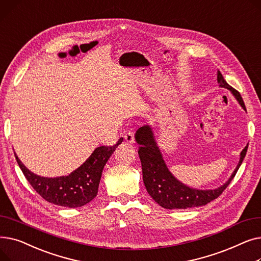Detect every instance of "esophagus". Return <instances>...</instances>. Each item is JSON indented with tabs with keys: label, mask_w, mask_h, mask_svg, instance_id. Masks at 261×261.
I'll list each match as a JSON object with an SVG mask.
<instances>
[{
	"label": "esophagus",
	"mask_w": 261,
	"mask_h": 261,
	"mask_svg": "<svg viewBox=\"0 0 261 261\" xmlns=\"http://www.w3.org/2000/svg\"><path fill=\"white\" fill-rule=\"evenodd\" d=\"M123 139L129 144H133L134 143V134L131 131H128L125 135H123Z\"/></svg>",
	"instance_id": "esophagus-1"
}]
</instances>
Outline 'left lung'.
<instances>
[{"mask_svg": "<svg viewBox=\"0 0 261 261\" xmlns=\"http://www.w3.org/2000/svg\"><path fill=\"white\" fill-rule=\"evenodd\" d=\"M217 80L221 88H225L231 92L239 105L245 110L240 93L227 84L220 71L217 73ZM135 141L140 145L139 155L142 163L143 181L148 194L160 206L167 210H186L190 207L203 206V205H206L211 201L217 199L229 185L230 181L234 179L246 151H248L249 146L246 145L241 151L238 165L227 182L216 189L202 190L188 187L172 175L165 164V161L163 160V155L155 142L151 127L146 125L139 128L135 133Z\"/></svg>", "mask_w": 261, "mask_h": 261, "instance_id": "obj_1", "label": "left lung"}]
</instances>
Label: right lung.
<instances>
[{
    "mask_svg": "<svg viewBox=\"0 0 261 261\" xmlns=\"http://www.w3.org/2000/svg\"><path fill=\"white\" fill-rule=\"evenodd\" d=\"M122 138L113 146L96 148L80 167L68 175L58 177L40 176L27 169L15 152L23 174L37 193L47 202L70 208L84 206L98 193L102 169Z\"/></svg>",
    "mask_w": 261,
    "mask_h": 261,
    "instance_id": "right-lung-1",
    "label": "right lung"
}]
</instances>
